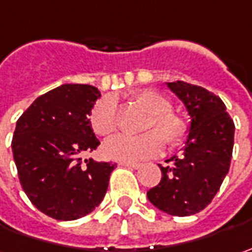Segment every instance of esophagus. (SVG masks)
Wrapping results in <instances>:
<instances>
[{
	"instance_id": "esophagus-1",
	"label": "esophagus",
	"mask_w": 252,
	"mask_h": 252,
	"mask_svg": "<svg viewBox=\"0 0 252 252\" xmlns=\"http://www.w3.org/2000/svg\"><path fill=\"white\" fill-rule=\"evenodd\" d=\"M121 165L126 166V168H131V169H138V168H141V163H137V162H121Z\"/></svg>"
}]
</instances>
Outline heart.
Wrapping results in <instances>:
<instances>
[{
    "label": "heart",
    "mask_w": 252,
    "mask_h": 252,
    "mask_svg": "<svg viewBox=\"0 0 252 252\" xmlns=\"http://www.w3.org/2000/svg\"><path fill=\"white\" fill-rule=\"evenodd\" d=\"M134 103L151 114L141 135H120L104 145L108 158L123 162H139L157 157L163 141L169 148L181 147L188 139L190 128L188 121L172 111V103L165 94L157 90H141L132 94ZM90 126L100 137H110L118 128L117 104L110 95L95 101L90 111Z\"/></svg>",
    "instance_id": "heart-1"
}]
</instances>
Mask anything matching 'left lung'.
<instances>
[{
    "label": "left lung",
    "mask_w": 252,
    "mask_h": 252,
    "mask_svg": "<svg viewBox=\"0 0 252 252\" xmlns=\"http://www.w3.org/2000/svg\"><path fill=\"white\" fill-rule=\"evenodd\" d=\"M191 118L183 155L159 165L162 179L147 193L149 202L170 216H191L206 209L219 191L234 145V123L219 95L186 82L168 83Z\"/></svg>",
    "instance_id": "1"
}]
</instances>
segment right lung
<instances>
[{
  "label": "right lung",
  "mask_w": 252,
  "mask_h": 252,
  "mask_svg": "<svg viewBox=\"0 0 252 252\" xmlns=\"http://www.w3.org/2000/svg\"><path fill=\"white\" fill-rule=\"evenodd\" d=\"M98 97L94 86L63 84L18 118L11 142L18 178L31 203L52 219L77 220L104 199L115 163L83 158L100 145L89 118Z\"/></svg>",
  "instance_id": "add662e5"
}]
</instances>
